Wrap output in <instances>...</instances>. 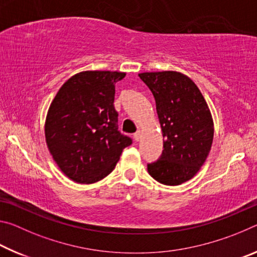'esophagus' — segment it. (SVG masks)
<instances>
[{
	"label": "esophagus",
	"mask_w": 257,
	"mask_h": 257,
	"mask_svg": "<svg viewBox=\"0 0 257 257\" xmlns=\"http://www.w3.org/2000/svg\"><path fill=\"white\" fill-rule=\"evenodd\" d=\"M142 135H143L142 130H137V133L134 135V138H135V141H136V142H139V141H141V138H142Z\"/></svg>",
	"instance_id": "1"
}]
</instances>
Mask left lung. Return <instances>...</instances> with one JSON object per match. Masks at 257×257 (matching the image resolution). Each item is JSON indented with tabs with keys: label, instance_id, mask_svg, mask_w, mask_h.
Masks as SVG:
<instances>
[{
	"label": "left lung",
	"instance_id": "left-lung-1",
	"mask_svg": "<svg viewBox=\"0 0 257 257\" xmlns=\"http://www.w3.org/2000/svg\"><path fill=\"white\" fill-rule=\"evenodd\" d=\"M153 93L163 136V152L147 165L152 178L167 186L190 180L210 153L214 123L205 98L188 76L178 71L138 73Z\"/></svg>",
	"mask_w": 257,
	"mask_h": 257
}]
</instances>
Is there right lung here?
I'll return each mask as SVG.
<instances>
[{
  "instance_id": "add662e5",
  "label": "right lung",
  "mask_w": 257,
  "mask_h": 257,
  "mask_svg": "<svg viewBox=\"0 0 257 257\" xmlns=\"http://www.w3.org/2000/svg\"><path fill=\"white\" fill-rule=\"evenodd\" d=\"M125 72L87 70L61 86L45 119L52 158L69 179L94 184L110 175L132 139L118 132L115 82Z\"/></svg>"
}]
</instances>
